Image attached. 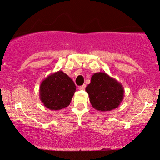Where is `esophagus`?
<instances>
[{"mask_svg": "<svg viewBox=\"0 0 160 160\" xmlns=\"http://www.w3.org/2000/svg\"><path fill=\"white\" fill-rule=\"evenodd\" d=\"M85 88H86L85 84H83L82 86H79V89H80V90H84V89H85Z\"/></svg>", "mask_w": 160, "mask_h": 160, "instance_id": "1", "label": "esophagus"}]
</instances>
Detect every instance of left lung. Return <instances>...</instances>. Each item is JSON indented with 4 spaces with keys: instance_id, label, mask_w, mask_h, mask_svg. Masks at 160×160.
I'll list each match as a JSON object with an SVG mask.
<instances>
[{
    "instance_id": "8db88e82",
    "label": "left lung",
    "mask_w": 160,
    "mask_h": 160,
    "mask_svg": "<svg viewBox=\"0 0 160 160\" xmlns=\"http://www.w3.org/2000/svg\"><path fill=\"white\" fill-rule=\"evenodd\" d=\"M89 102L97 111H110L123 100L124 88L120 82L104 72L95 73L86 88Z\"/></svg>"
}]
</instances>
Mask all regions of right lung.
<instances>
[{"instance_id":"right-lung-1","label":"right lung","mask_w":160,"mask_h":160,"mask_svg":"<svg viewBox=\"0 0 160 160\" xmlns=\"http://www.w3.org/2000/svg\"><path fill=\"white\" fill-rule=\"evenodd\" d=\"M72 79L58 71L47 76L40 86L39 95L42 103L51 111H59L69 105L74 92Z\"/></svg>"}]
</instances>
